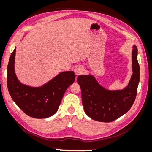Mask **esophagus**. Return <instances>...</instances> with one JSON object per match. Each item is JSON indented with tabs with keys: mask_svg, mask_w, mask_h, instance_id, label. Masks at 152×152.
<instances>
[{
	"mask_svg": "<svg viewBox=\"0 0 152 152\" xmlns=\"http://www.w3.org/2000/svg\"><path fill=\"white\" fill-rule=\"evenodd\" d=\"M84 72V68L81 66H77L74 68V72L76 75H79Z\"/></svg>",
	"mask_w": 152,
	"mask_h": 152,
	"instance_id": "obj_1",
	"label": "esophagus"
}]
</instances>
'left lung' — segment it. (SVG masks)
I'll return each mask as SVG.
<instances>
[{
  "instance_id": "left-lung-1",
  "label": "left lung",
  "mask_w": 152,
  "mask_h": 152,
  "mask_svg": "<svg viewBox=\"0 0 152 152\" xmlns=\"http://www.w3.org/2000/svg\"><path fill=\"white\" fill-rule=\"evenodd\" d=\"M132 70L128 85L122 89H106L92 74L78 77L82 105L87 116L98 122H110L130 110L136 99L140 79L137 48L135 45H133L132 50Z\"/></svg>"
}]
</instances>
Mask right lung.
I'll return each mask as SVG.
<instances>
[{
	"label": "right lung",
	"mask_w": 152,
	"mask_h": 152,
	"mask_svg": "<svg viewBox=\"0 0 152 152\" xmlns=\"http://www.w3.org/2000/svg\"><path fill=\"white\" fill-rule=\"evenodd\" d=\"M16 48L11 54L7 66V84L12 100L27 115L35 118L53 116L60 105L68 87L75 80L73 71L62 72L40 87L22 84L15 73Z\"/></svg>",
	"instance_id": "right-lung-1"
}]
</instances>
